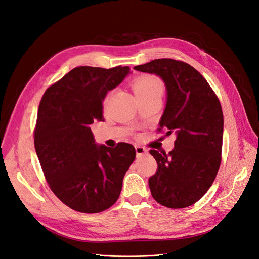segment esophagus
Listing matches in <instances>:
<instances>
[{
  "mask_svg": "<svg viewBox=\"0 0 259 259\" xmlns=\"http://www.w3.org/2000/svg\"><path fill=\"white\" fill-rule=\"evenodd\" d=\"M135 150H136V153H137L138 156L144 155V154H146V153L148 152L147 149L144 148V147H142V146H136V147H135Z\"/></svg>",
  "mask_w": 259,
  "mask_h": 259,
  "instance_id": "34e87169",
  "label": "esophagus"
}]
</instances>
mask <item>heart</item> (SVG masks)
Masks as SVG:
<instances>
[{
  "label": "heart",
  "instance_id": "b5f03b06",
  "mask_svg": "<svg viewBox=\"0 0 259 259\" xmlns=\"http://www.w3.org/2000/svg\"><path fill=\"white\" fill-rule=\"evenodd\" d=\"M132 88L137 98L146 96H160L164 94V83L159 76L153 74H144L135 77L132 81ZM108 95L104 99V107L107 106Z\"/></svg>",
  "mask_w": 259,
  "mask_h": 259
}]
</instances>
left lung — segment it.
Listing matches in <instances>:
<instances>
[{
    "label": "left lung",
    "mask_w": 259,
    "mask_h": 259,
    "mask_svg": "<svg viewBox=\"0 0 259 259\" xmlns=\"http://www.w3.org/2000/svg\"><path fill=\"white\" fill-rule=\"evenodd\" d=\"M162 77L167 103L158 132L176 135L170 152L150 150L158 164L149 178L153 199L169 208L198 202L214 183L222 163L224 115L213 89L198 70L170 58L134 67Z\"/></svg>",
    "instance_id": "8db88e82"
}]
</instances>
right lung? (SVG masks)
<instances>
[{
  "mask_svg": "<svg viewBox=\"0 0 259 259\" xmlns=\"http://www.w3.org/2000/svg\"><path fill=\"white\" fill-rule=\"evenodd\" d=\"M130 73L128 67L82 66L45 91L38 106L34 148L46 182L68 207L100 213L119 199L124 175L135 160L131 144L97 146L91 125L104 121L108 91Z\"/></svg>",
  "mask_w": 259,
  "mask_h": 259,
  "instance_id": "right-lung-1",
  "label": "right lung"
}]
</instances>
